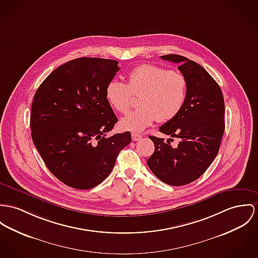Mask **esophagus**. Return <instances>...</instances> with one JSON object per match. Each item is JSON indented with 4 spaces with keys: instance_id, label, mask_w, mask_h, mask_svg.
I'll return each mask as SVG.
<instances>
[{
    "instance_id": "obj_1",
    "label": "esophagus",
    "mask_w": 258,
    "mask_h": 258,
    "mask_svg": "<svg viewBox=\"0 0 258 258\" xmlns=\"http://www.w3.org/2000/svg\"><path fill=\"white\" fill-rule=\"evenodd\" d=\"M142 138V136L141 135H139V134H137V133H132V139L134 141H137V140H139V139Z\"/></svg>"
}]
</instances>
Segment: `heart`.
Segmentation results:
<instances>
[{
	"instance_id": "heart-1",
	"label": "heart",
	"mask_w": 258,
	"mask_h": 258,
	"mask_svg": "<svg viewBox=\"0 0 258 258\" xmlns=\"http://www.w3.org/2000/svg\"><path fill=\"white\" fill-rule=\"evenodd\" d=\"M133 95H141V107L120 119V126L140 132L157 119L165 122L178 116L187 96V81L180 73L146 63L128 74L127 84L112 80L106 86V99L121 114L128 112Z\"/></svg>"
}]
</instances>
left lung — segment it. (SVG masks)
<instances>
[{"label":"left lung","mask_w":258,"mask_h":258,"mask_svg":"<svg viewBox=\"0 0 258 258\" xmlns=\"http://www.w3.org/2000/svg\"><path fill=\"white\" fill-rule=\"evenodd\" d=\"M161 59L178 63L187 81V96L178 116L160 126L171 139L150 136L155 150L147 165L163 182L178 186L195 181L217 156L225 131V104L218 83L198 62L179 55ZM176 137L180 141L172 147Z\"/></svg>","instance_id":"obj_1"}]
</instances>
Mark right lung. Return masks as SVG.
Here are the masks:
<instances>
[{
	"label": "right lung",
	"instance_id": "1",
	"mask_svg": "<svg viewBox=\"0 0 258 258\" xmlns=\"http://www.w3.org/2000/svg\"><path fill=\"white\" fill-rule=\"evenodd\" d=\"M118 63L100 58L72 59L52 72L34 95L33 143L49 171L71 187L98 185L132 141L130 132L106 138L118 121L105 97Z\"/></svg>",
	"mask_w": 258,
	"mask_h": 258
}]
</instances>
